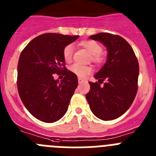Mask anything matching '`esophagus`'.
Returning <instances> with one entry per match:
<instances>
[{
	"mask_svg": "<svg viewBox=\"0 0 156 156\" xmlns=\"http://www.w3.org/2000/svg\"><path fill=\"white\" fill-rule=\"evenodd\" d=\"M85 80L83 79V78H78V82L79 83H81V82H83V81H85Z\"/></svg>",
	"mask_w": 156,
	"mask_h": 156,
	"instance_id": "1",
	"label": "esophagus"
}]
</instances>
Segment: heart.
<instances>
[{
    "instance_id": "1",
    "label": "heart",
    "mask_w": 156,
    "mask_h": 156,
    "mask_svg": "<svg viewBox=\"0 0 156 156\" xmlns=\"http://www.w3.org/2000/svg\"><path fill=\"white\" fill-rule=\"evenodd\" d=\"M79 46L83 47L91 54L90 60L96 65L100 66L105 62L104 55L101 53L102 47L97 42L93 40H82L79 43ZM73 57V47L71 45H67L63 50V57L66 62H70ZM70 71L79 78H85L87 75L92 72V69L89 66H81L80 64H73L70 68Z\"/></svg>"
}]
</instances>
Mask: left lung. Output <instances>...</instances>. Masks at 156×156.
Returning <instances> with one entry per match:
<instances>
[{"instance_id": "left-lung-1", "label": "left lung", "mask_w": 156, "mask_h": 156, "mask_svg": "<svg viewBox=\"0 0 156 156\" xmlns=\"http://www.w3.org/2000/svg\"><path fill=\"white\" fill-rule=\"evenodd\" d=\"M107 49V61L95 75L86 94L91 111L102 120H112L127 111L137 91L139 64L130 45L123 37L108 33L91 36ZM104 80L103 87L100 84Z\"/></svg>"}]
</instances>
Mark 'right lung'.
<instances>
[{"label":"right lung","mask_w":156,"mask_h":156,"mask_svg":"<svg viewBox=\"0 0 156 156\" xmlns=\"http://www.w3.org/2000/svg\"><path fill=\"white\" fill-rule=\"evenodd\" d=\"M78 37L45 33L34 38L21 53L18 91L24 106L38 120L54 123L68 110L78 78L65 67L63 50ZM54 73H63L64 79L54 80Z\"/></svg>","instance_id":"1"}]
</instances>
